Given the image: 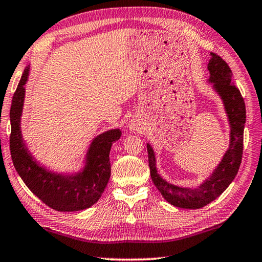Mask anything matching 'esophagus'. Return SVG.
<instances>
[{"label": "esophagus", "instance_id": "34e87169", "mask_svg": "<svg viewBox=\"0 0 262 262\" xmlns=\"http://www.w3.org/2000/svg\"><path fill=\"white\" fill-rule=\"evenodd\" d=\"M129 127H130V129H134V130H135L136 125H134V124H130V125H129Z\"/></svg>", "mask_w": 262, "mask_h": 262}]
</instances>
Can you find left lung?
<instances>
[{"mask_svg":"<svg viewBox=\"0 0 262 262\" xmlns=\"http://www.w3.org/2000/svg\"><path fill=\"white\" fill-rule=\"evenodd\" d=\"M211 54L208 63L209 81L213 90L222 97L226 111L229 127V147L212 175L207 178L198 188L179 187L166 182L157 171L155 151L147 144L148 167L152 182L167 202L183 209H200L216 200L237 175L243 155V133L247 112L241 92L233 84V73L229 66L216 53Z\"/></svg>","mask_w":262,"mask_h":262,"instance_id":"obj_1","label":"left lung"}]
</instances>
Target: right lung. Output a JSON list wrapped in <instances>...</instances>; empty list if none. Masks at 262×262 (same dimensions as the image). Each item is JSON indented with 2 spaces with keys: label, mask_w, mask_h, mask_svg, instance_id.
<instances>
[{
  "label": "right lung",
  "mask_w": 262,
  "mask_h": 262,
  "mask_svg": "<svg viewBox=\"0 0 262 262\" xmlns=\"http://www.w3.org/2000/svg\"><path fill=\"white\" fill-rule=\"evenodd\" d=\"M29 67L25 69L10 109V152L15 170L40 201L56 211H79L93 206L104 192L111 175V145L121 136L120 129H110L96 136L86 153L85 167L73 175L52 172L34 160L23 140L20 118L25 100V84Z\"/></svg>",
  "instance_id": "add662e5"
}]
</instances>
